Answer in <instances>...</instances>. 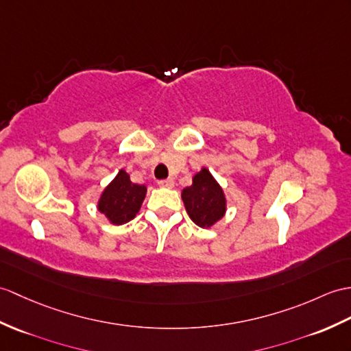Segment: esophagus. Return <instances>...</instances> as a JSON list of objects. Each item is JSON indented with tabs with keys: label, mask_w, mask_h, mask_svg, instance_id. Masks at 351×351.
<instances>
[{
	"label": "esophagus",
	"mask_w": 351,
	"mask_h": 351,
	"mask_svg": "<svg viewBox=\"0 0 351 351\" xmlns=\"http://www.w3.org/2000/svg\"><path fill=\"white\" fill-rule=\"evenodd\" d=\"M158 185L165 186V189H172V186L175 185V181H173V179H170V178L161 179V181H158Z\"/></svg>",
	"instance_id": "1"
}]
</instances>
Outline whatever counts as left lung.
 Here are the masks:
<instances>
[{
    "mask_svg": "<svg viewBox=\"0 0 351 351\" xmlns=\"http://www.w3.org/2000/svg\"><path fill=\"white\" fill-rule=\"evenodd\" d=\"M182 200L186 213L200 227H210L226 213V197L206 169L193 178V185L182 190Z\"/></svg>",
    "mask_w": 351,
    "mask_h": 351,
    "instance_id": "left-lung-1",
    "label": "left lung"
}]
</instances>
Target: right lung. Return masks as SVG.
Segmentation results:
<instances>
[{
	"label": "right lung",
	"mask_w": 351,
	"mask_h": 351,
	"mask_svg": "<svg viewBox=\"0 0 351 351\" xmlns=\"http://www.w3.org/2000/svg\"><path fill=\"white\" fill-rule=\"evenodd\" d=\"M145 194L146 186L133 184L125 170H119L117 178L103 191L99 210L113 224H124L136 217Z\"/></svg>",
	"instance_id": "1"
}]
</instances>
